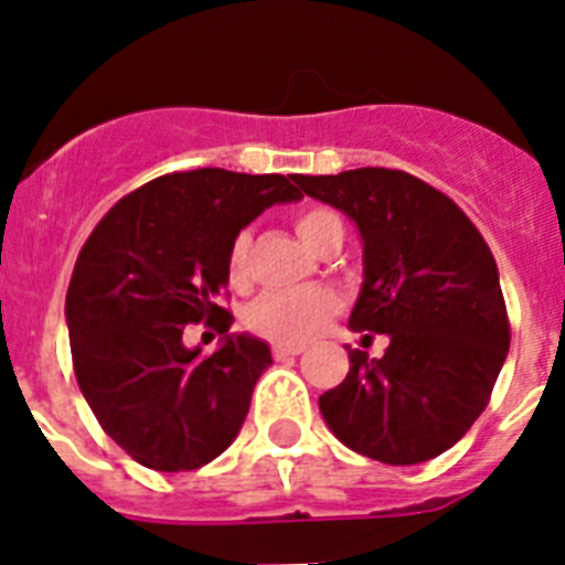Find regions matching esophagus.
I'll return each instance as SVG.
<instances>
[{"instance_id":"34e87169","label":"esophagus","mask_w":565,"mask_h":565,"mask_svg":"<svg viewBox=\"0 0 565 565\" xmlns=\"http://www.w3.org/2000/svg\"><path fill=\"white\" fill-rule=\"evenodd\" d=\"M306 351V344H291V342H277L271 348L274 359H288V356H299V353Z\"/></svg>"}]
</instances>
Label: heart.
<instances>
[{
  "mask_svg": "<svg viewBox=\"0 0 565 565\" xmlns=\"http://www.w3.org/2000/svg\"><path fill=\"white\" fill-rule=\"evenodd\" d=\"M299 239L317 254H337L344 239V223L339 212L328 206H308L294 217ZM248 248L252 237L239 232L228 248V279L243 286L248 279ZM339 297L328 288H302V291H268L248 308V328L271 342H306L328 326L339 311Z\"/></svg>",
  "mask_w": 565,
  "mask_h": 565,
  "instance_id": "heart-1",
  "label": "heart"
}]
</instances>
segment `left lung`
Returning a JSON list of instances; mask_svg holds the SVG:
<instances>
[{"mask_svg": "<svg viewBox=\"0 0 565 565\" xmlns=\"http://www.w3.org/2000/svg\"><path fill=\"white\" fill-rule=\"evenodd\" d=\"M313 201L362 237L351 331L387 333L382 359L351 351L342 384L319 396L333 436L393 467L450 450L489 402L509 353L495 257L444 192L398 169L297 174Z\"/></svg>", "mask_w": 565, "mask_h": 565, "instance_id": "8db88e82", "label": "left lung"}]
</instances>
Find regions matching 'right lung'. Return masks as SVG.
I'll return each instance as SVG.
<instances>
[{"label":"right lung","mask_w":565,"mask_h":565,"mask_svg":"<svg viewBox=\"0 0 565 565\" xmlns=\"http://www.w3.org/2000/svg\"><path fill=\"white\" fill-rule=\"evenodd\" d=\"M291 180L212 167L163 174L115 203L84 243L64 302L73 367L104 433L143 467H203L246 422L271 348L228 333L217 297L239 228L302 198ZM198 321L224 333L206 360L182 344Z\"/></svg>","instance_id":"add662e5"}]
</instances>
